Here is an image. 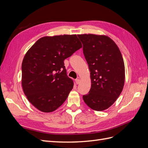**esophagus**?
<instances>
[{"instance_id": "obj_1", "label": "esophagus", "mask_w": 148, "mask_h": 148, "mask_svg": "<svg viewBox=\"0 0 148 148\" xmlns=\"http://www.w3.org/2000/svg\"><path fill=\"white\" fill-rule=\"evenodd\" d=\"M79 82H80V79H75V83H76V84H79Z\"/></svg>"}]
</instances>
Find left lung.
Listing matches in <instances>:
<instances>
[{"instance_id": "left-lung-1", "label": "left lung", "mask_w": 148, "mask_h": 148, "mask_svg": "<svg viewBox=\"0 0 148 148\" xmlns=\"http://www.w3.org/2000/svg\"><path fill=\"white\" fill-rule=\"evenodd\" d=\"M89 66L91 87L83 95L86 104L102 111L112 105L122 92L125 83V65L117 44L106 35L78 34Z\"/></svg>"}]
</instances>
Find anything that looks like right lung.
I'll use <instances>...</instances> for the list:
<instances>
[{"instance_id":"add662e5","label":"right lung","mask_w":148,"mask_h":148,"mask_svg":"<svg viewBox=\"0 0 148 148\" xmlns=\"http://www.w3.org/2000/svg\"><path fill=\"white\" fill-rule=\"evenodd\" d=\"M82 47L76 34L44 36L26 53L21 65V85L31 104L51 112L63 104L73 88L64 60Z\"/></svg>"}]
</instances>
